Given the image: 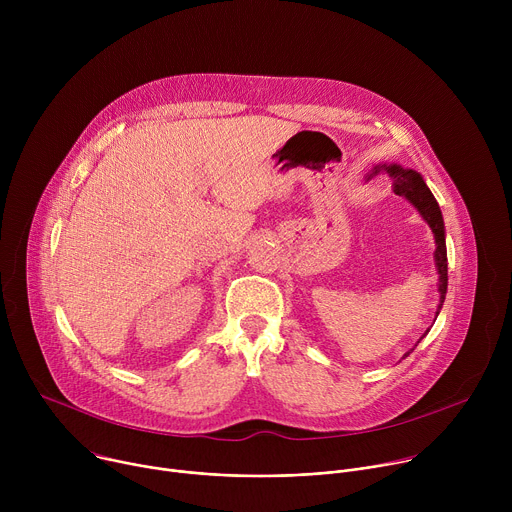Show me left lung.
<instances>
[{
    "mask_svg": "<svg viewBox=\"0 0 512 512\" xmlns=\"http://www.w3.org/2000/svg\"><path fill=\"white\" fill-rule=\"evenodd\" d=\"M379 170L381 168H377L375 174ZM383 170H387V174L393 180V192L399 196H405L407 200L413 202V206L421 212V216L425 218L427 225L431 227V231L435 235V265H437V273H440V308H442V304L446 300V291H448V253H446L442 210H440V206H437L431 190L425 186L423 178L417 172L403 170L401 166H385Z\"/></svg>",
    "mask_w": 512,
    "mask_h": 512,
    "instance_id": "obj_1",
    "label": "left lung"
}]
</instances>
